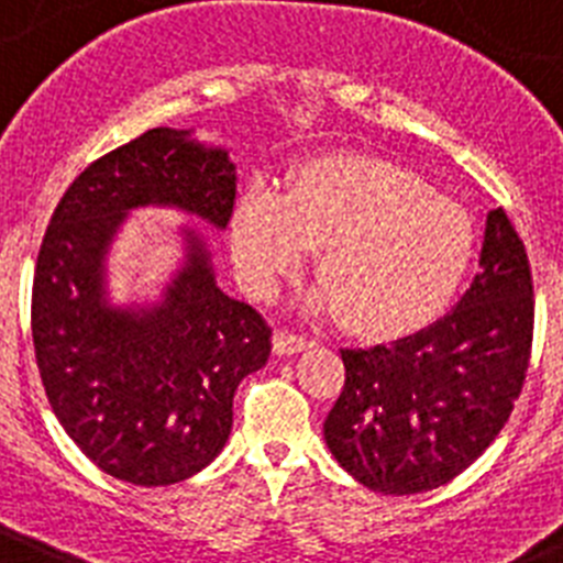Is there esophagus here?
<instances>
[{
	"label": "esophagus",
	"mask_w": 563,
	"mask_h": 563,
	"mask_svg": "<svg viewBox=\"0 0 563 563\" xmlns=\"http://www.w3.org/2000/svg\"><path fill=\"white\" fill-rule=\"evenodd\" d=\"M309 346V340L303 334L289 332V329H277L274 332V352L277 354H295V352H303Z\"/></svg>",
	"instance_id": "esophagus-1"
}]
</instances>
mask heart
<instances>
[{
	"label": "heart",
	"instance_id": "1",
	"mask_svg": "<svg viewBox=\"0 0 563 563\" xmlns=\"http://www.w3.org/2000/svg\"><path fill=\"white\" fill-rule=\"evenodd\" d=\"M234 260L249 291L268 297L320 249L318 309L366 334L418 332L441 318L475 257V229L457 202L400 165L325 157L283 194L252 186L231 217Z\"/></svg>",
	"mask_w": 563,
	"mask_h": 563
}]
</instances>
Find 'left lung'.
Segmentation results:
<instances>
[{"instance_id":"1","label":"left lung","mask_w":563,"mask_h":563,"mask_svg":"<svg viewBox=\"0 0 563 563\" xmlns=\"http://www.w3.org/2000/svg\"><path fill=\"white\" fill-rule=\"evenodd\" d=\"M530 257L504 209L486 214L461 303L391 346L340 349L346 380L323 423L338 464L386 495L450 484L498 438L532 352Z\"/></svg>"}]
</instances>
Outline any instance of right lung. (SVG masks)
I'll return each instance as SVG.
<instances>
[{"label": "right lung", "instance_id": "right-lung-1", "mask_svg": "<svg viewBox=\"0 0 563 563\" xmlns=\"http://www.w3.org/2000/svg\"><path fill=\"white\" fill-rule=\"evenodd\" d=\"M229 154L151 129L93 159L56 202L33 268L31 332L42 386L70 441L113 478L168 486L229 441L234 389L266 366L272 325L217 289L188 231V263L151 311L102 300V260L125 211L179 206L223 229L234 211Z\"/></svg>", "mask_w": 563, "mask_h": 563}]
</instances>
